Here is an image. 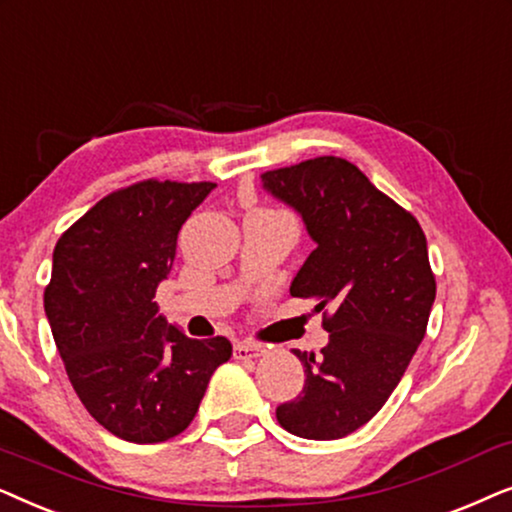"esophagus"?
Returning <instances> with one entry per match:
<instances>
[{
    "label": "esophagus",
    "instance_id": "34e87169",
    "mask_svg": "<svg viewBox=\"0 0 512 512\" xmlns=\"http://www.w3.org/2000/svg\"><path fill=\"white\" fill-rule=\"evenodd\" d=\"M267 349H264L262 344H255V342H238L234 346V358L236 360H257L262 358Z\"/></svg>",
    "mask_w": 512,
    "mask_h": 512
}]
</instances>
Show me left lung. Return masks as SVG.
<instances>
[{
  "instance_id": "8db88e82",
  "label": "left lung",
  "mask_w": 512,
  "mask_h": 512,
  "mask_svg": "<svg viewBox=\"0 0 512 512\" xmlns=\"http://www.w3.org/2000/svg\"><path fill=\"white\" fill-rule=\"evenodd\" d=\"M262 182L302 215L316 243L290 295L335 309L323 313V356L292 349L306 381L276 419L306 440L344 438L384 407L426 335L435 302L426 236L417 217L339 156L267 170Z\"/></svg>"
}]
</instances>
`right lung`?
<instances>
[{
    "label": "right lung",
    "instance_id": "1",
    "mask_svg": "<svg viewBox=\"0 0 512 512\" xmlns=\"http://www.w3.org/2000/svg\"><path fill=\"white\" fill-rule=\"evenodd\" d=\"M213 182L145 180L100 199L53 250L44 311L88 414L121 440L180 435L231 358L224 337L189 339L154 302L182 224Z\"/></svg>",
    "mask_w": 512,
    "mask_h": 512
}]
</instances>
